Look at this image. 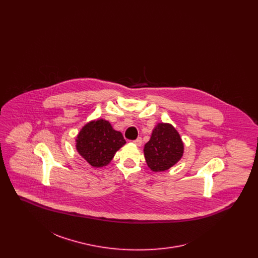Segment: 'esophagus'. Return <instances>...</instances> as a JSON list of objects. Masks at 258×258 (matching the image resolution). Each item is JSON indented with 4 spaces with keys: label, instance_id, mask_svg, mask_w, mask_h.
I'll use <instances>...</instances> for the list:
<instances>
[{
    "label": "esophagus",
    "instance_id": "obj_1",
    "mask_svg": "<svg viewBox=\"0 0 258 258\" xmlns=\"http://www.w3.org/2000/svg\"><path fill=\"white\" fill-rule=\"evenodd\" d=\"M134 143L137 146H141L142 145V138L141 137H138L137 139L134 140Z\"/></svg>",
    "mask_w": 258,
    "mask_h": 258
}]
</instances>
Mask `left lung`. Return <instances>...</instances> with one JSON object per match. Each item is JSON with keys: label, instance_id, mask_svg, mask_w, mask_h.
<instances>
[{"label": "left lung", "instance_id": "8db88e82", "mask_svg": "<svg viewBox=\"0 0 258 258\" xmlns=\"http://www.w3.org/2000/svg\"><path fill=\"white\" fill-rule=\"evenodd\" d=\"M183 153V141L170 123H158L144 147L148 166L155 172L169 169L181 160Z\"/></svg>", "mask_w": 258, "mask_h": 258}]
</instances>
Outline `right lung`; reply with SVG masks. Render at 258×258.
<instances>
[{"label":"right lung","instance_id":"1","mask_svg":"<svg viewBox=\"0 0 258 258\" xmlns=\"http://www.w3.org/2000/svg\"><path fill=\"white\" fill-rule=\"evenodd\" d=\"M124 144L123 135L102 119L85 124L76 138L77 152L94 167L107 165Z\"/></svg>","mask_w":258,"mask_h":258}]
</instances>
